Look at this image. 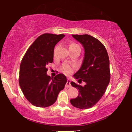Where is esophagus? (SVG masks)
<instances>
[{
  "label": "esophagus",
  "instance_id": "obj_1",
  "mask_svg": "<svg viewBox=\"0 0 132 132\" xmlns=\"http://www.w3.org/2000/svg\"><path fill=\"white\" fill-rule=\"evenodd\" d=\"M70 83H71V81L69 79H67V83H66V85H65V87L67 88H70L71 86V84H70Z\"/></svg>",
  "mask_w": 132,
  "mask_h": 132
}]
</instances>
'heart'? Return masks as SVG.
<instances>
[{"instance_id": "heart-1", "label": "heart", "mask_w": 132, "mask_h": 132, "mask_svg": "<svg viewBox=\"0 0 132 132\" xmlns=\"http://www.w3.org/2000/svg\"><path fill=\"white\" fill-rule=\"evenodd\" d=\"M76 47H79L78 44H76V43H71L69 44V48H73ZM61 70H62V72L65 75H70V74L73 73V67L71 65H70V64H67V63H64L62 64V65L61 66Z\"/></svg>"}]
</instances>
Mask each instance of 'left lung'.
Returning a JSON list of instances; mask_svg holds the SVG:
<instances>
[{
	"instance_id": "8db88e82",
	"label": "left lung",
	"mask_w": 132,
	"mask_h": 132,
	"mask_svg": "<svg viewBox=\"0 0 132 132\" xmlns=\"http://www.w3.org/2000/svg\"><path fill=\"white\" fill-rule=\"evenodd\" d=\"M85 49L82 65L74 77L79 82H85L84 86L71 82L73 87L79 89V95L70 100L71 104L79 109L92 108L100 100L109 85L111 73L109 59L105 47L92 36L72 35Z\"/></svg>"
}]
</instances>
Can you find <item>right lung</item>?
Listing matches in <instances>:
<instances>
[{"label": "right lung", "mask_w": 132, "mask_h": 132, "mask_svg": "<svg viewBox=\"0 0 132 132\" xmlns=\"http://www.w3.org/2000/svg\"><path fill=\"white\" fill-rule=\"evenodd\" d=\"M64 34H44L34 41L23 56L20 66L19 85L26 98L34 106L46 108L57 100L67 83L65 76L47 75V65L53 62L55 45Z\"/></svg>", "instance_id": "obj_1"}]
</instances>
